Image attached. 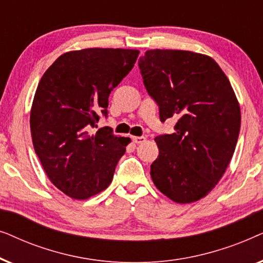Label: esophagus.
Instances as JSON below:
<instances>
[{
	"label": "esophagus",
	"instance_id": "esophagus-1",
	"mask_svg": "<svg viewBox=\"0 0 263 263\" xmlns=\"http://www.w3.org/2000/svg\"><path fill=\"white\" fill-rule=\"evenodd\" d=\"M133 141L135 143H142L146 141V138L145 136H134V138H133Z\"/></svg>",
	"mask_w": 263,
	"mask_h": 263
}]
</instances>
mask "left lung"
<instances>
[{
    "instance_id": "1",
    "label": "left lung",
    "mask_w": 263,
    "mask_h": 263,
    "mask_svg": "<svg viewBox=\"0 0 263 263\" xmlns=\"http://www.w3.org/2000/svg\"><path fill=\"white\" fill-rule=\"evenodd\" d=\"M139 68L160 121L177 118L174 134L154 139V185L177 203L202 199L218 184L235 152L240 129L238 100L228 77L207 55L148 50Z\"/></svg>"
}]
</instances>
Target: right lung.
Listing matches in <instances>:
<instances>
[{
    "mask_svg": "<svg viewBox=\"0 0 263 263\" xmlns=\"http://www.w3.org/2000/svg\"><path fill=\"white\" fill-rule=\"evenodd\" d=\"M139 50L89 48L61 55L39 81L30 125L33 147L53 185L85 200L106 189L129 138L97 127L109 96L133 69Z\"/></svg>",
    "mask_w": 263,
    "mask_h": 263,
    "instance_id": "obj_1",
    "label": "right lung"
}]
</instances>
